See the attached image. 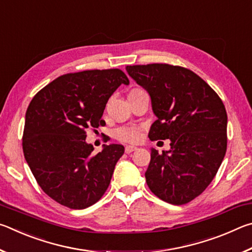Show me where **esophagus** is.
I'll return each instance as SVG.
<instances>
[{"label":"esophagus","mask_w":252,"mask_h":252,"mask_svg":"<svg viewBox=\"0 0 252 252\" xmlns=\"http://www.w3.org/2000/svg\"><path fill=\"white\" fill-rule=\"evenodd\" d=\"M136 149H138V148L134 147V146H126V153H131V152L135 151Z\"/></svg>","instance_id":"obj_1"}]
</instances>
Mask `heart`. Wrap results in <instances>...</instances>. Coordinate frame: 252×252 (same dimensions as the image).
<instances>
[{"label": "heart", "mask_w": 252, "mask_h": 252, "mask_svg": "<svg viewBox=\"0 0 252 252\" xmlns=\"http://www.w3.org/2000/svg\"><path fill=\"white\" fill-rule=\"evenodd\" d=\"M117 139L125 142H138L141 139V132L136 126H121L116 131Z\"/></svg>", "instance_id": "heart-1"}]
</instances>
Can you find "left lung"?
Instances as JSON below:
<instances>
[{
    "label": "left lung",
    "instance_id": "1",
    "mask_svg": "<svg viewBox=\"0 0 252 252\" xmlns=\"http://www.w3.org/2000/svg\"><path fill=\"white\" fill-rule=\"evenodd\" d=\"M126 72L151 97L157 120L150 140H170V150L151 149L147 185L158 198L185 204L201 194L227 151V112L206 81L186 67L153 63Z\"/></svg>",
    "mask_w": 252,
    "mask_h": 252
}]
</instances>
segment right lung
Instances as JSON below:
<instances>
[{
  "instance_id": "obj_1",
  "label": "right lung",
  "mask_w": 252,
  "mask_h": 252,
  "mask_svg": "<svg viewBox=\"0 0 252 252\" xmlns=\"http://www.w3.org/2000/svg\"><path fill=\"white\" fill-rule=\"evenodd\" d=\"M129 79L119 69L59 76L33 97L25 114L23 152L41 189L62 206L85 209L108 189L121 144L93 155L87 129L103 126L109 97Z\"/></svg>"
}]
</instances>
